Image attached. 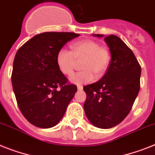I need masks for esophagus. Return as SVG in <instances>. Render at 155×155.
Instances as JSON below:
<instances>
[{
	"mask_svg": "<svg viewBox=\"0 0 155 155\" xmlns=\"http://www.w3.org/2000/svg\"><path fill=\"white\" fill-rule=\"evenodd\" d=\"M78 90H82L83 89L82 85H78Z\"/></svg>",
	"mask_w": 155,
	"mask_h": 155,
	"instance_id": "obj_1",
	"label": "esophagus"
}]
</instances>
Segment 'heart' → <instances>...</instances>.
<instances>
[{
	"mask_svg": "<svg viewBox=\"0 0 155 155\" xmlns=\"http://www.w3.org/2000/svg\"><path fill=\"white\" fill-rule=\"evenodd\" d=\"M71 51L62 48L56 55V62L58 70L64 75L70 76L77 66L81 62L83 70L76 73L70 78L75 85H82L92 82L97 78L103 76L108 70L111 61V53L108 47L101 46L97 41L85 39L72 43Z\"/></svg>",
	"mask_w": 155,
	"mask_h": 155,
	"instance_id": "b5f03b06",
	"label": "heart"
}]
</instances>
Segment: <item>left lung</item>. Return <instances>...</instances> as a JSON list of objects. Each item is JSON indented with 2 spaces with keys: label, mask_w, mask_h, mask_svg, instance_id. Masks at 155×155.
Listing matches in <instances>:
<instances>
[{
  "label": "left lung",
  "mask_w": 155,
  "mask_h": 155,
  "mask_svg": "<svg viewBox=\"0 0 155 155\" xmlns=\"http://www.w3.org/2000/svg\"><path fill=\"white\" fill-rule=\"evenodd\" d=\"M102 37L103 35L94 34ZM111 62L101 79L84 86V110L95 127L107 129L122 122L131 111L140 89L141 66L130 48L118 36L104 38Z\"/></svg>",
  "instance_id": "8db88e82"
}]
</instances>
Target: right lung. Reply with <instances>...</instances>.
<instances>
[{"label":"right lung","instance_id":"1","mask_svg":"<svg viewBox=\"0 0 155 155\" xmlns=\"http://www.w3.org/2000/svg\"><path fill=\"white\" fill-rule=\"evenodd\" d=\"M80 35L43 32L24 43L16 54L12 89L20 112L41 128L55 126L63 117L78 89L70 84L56 62L58 51Z\"/></svg>","mask_w":155,"mask_h":155}]
</instances>
